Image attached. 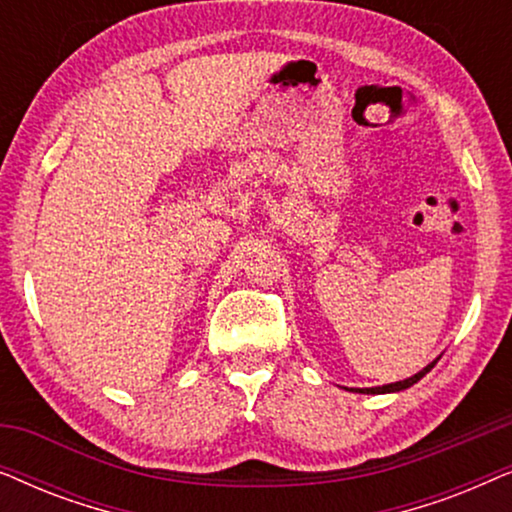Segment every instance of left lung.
<instances>
[{
    "mask_svg": "<svg viewBox=\"0 0 512 512\" xmlns=\"http://www.w3.org/2000/svg\"><path fill=\"white\" fill-rule=\"evenodd\" d=\"M440 359V356H438ZM438 359L436 361H431L429 366L426 368H422L419 370L417 375H412V377H408V380H401V382H391V384H382V387H370V389H352V391H356V394H396V391H403V389H410L412 384H417L419 380H422V377L429 373V370L436 366L438 363Z\"/></svg>",
    "mask_w": 512,
    "mask_h": 512,
    "instance_id": "obj_1",
    "label": "left lung"
}]
</instances>
